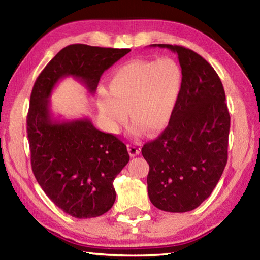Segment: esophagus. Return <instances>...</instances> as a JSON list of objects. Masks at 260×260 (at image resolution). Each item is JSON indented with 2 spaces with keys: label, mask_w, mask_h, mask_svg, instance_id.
Masks as SVG:
<instances>
[{
  "label": "esophagus",
  "mask_w": 260,
  "mask_h": 260,
  "mask_svg": "<svg viewBox=\"0 0 260 260\" xmlns=\"http://www.w3.org/2000/svg\"><path fill=\"white\" fill-rule=\"evenodd\" d=\"M127 148H128V152L132 157L138 156L141 152V144L139 142H132L127 146Z\"/></svg>",
  "instance_id": "obj_1"
}]
</instances>
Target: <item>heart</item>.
Wrapping results in <instances>:
<instances>
[{"instance_id": "b5f03b06", "label": "heart", "mask_w": 260, "mask_h": 260, "mask_svg": "<svg viewBox=\"0 0 260 260\" xmlns=\"http://www.w3.org/2000/svg\"><path fill=\"white\" fill-rule=\"evenodd\" d=\"M109 93L99 90L98 103L108 129L118 133L128 119L133 133L164 131L172 120L183 88V71L171 57L133 60L118 68L108 82Z\"/></svg>"}]
</instances>
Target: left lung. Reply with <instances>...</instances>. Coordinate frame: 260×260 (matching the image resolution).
Wrapping results in <instances>:
<instances>
[{
	"instance_id": "8db88e82",
	"label": "left lung",
	"mask_w": 260,
	"mask_h": 260,
	"mask_svg": "<svg viewBox=\"0 0 260 260\" xmlns=\"http://www.w3.org/2000/svg\"><path fill=\"white\" fill-rule=\"evenodd\" d=\"M177 52L183 88L173 118L142 155L149 164L148 195L157 209L187 212L217 186L228 157L231 116L214 69L188 48L151 45Z\"/></svg>"
}]
</instances>
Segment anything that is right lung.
<instances>
[{
    "label": "right lung",
    "instance_id": "add662e5",
    "mask_svg": "<svg viewBox=\"0 0 260 260\" xmlns=\"http://www.w3.org/2000/svg\"><path fill=\"white\" fill-rule=\"evenodd\" d=\"M129 51L70 45L47 64L33 86L27 113L32 171L46 195L74 218L99 217L112 208L113 180L129 155L117 136L96 129L87 118L55 119L50 94L60 79L70 76L94 94L105 70Z\"/></svg>",
    "mask_w": 260,
    "mask_h": 260
}]
</instances>
